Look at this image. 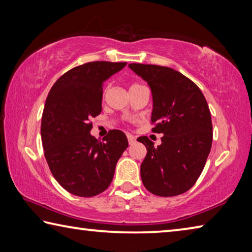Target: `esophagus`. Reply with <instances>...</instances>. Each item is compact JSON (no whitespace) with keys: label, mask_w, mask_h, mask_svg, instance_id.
Returning <instances> with one entry per match:
<instances>
[{"label":"esophagus","mask_w":252,"mask_h":252,"mask_svg":"<svg viewBox=\"0 0 252 252\" xmlns=\"http://www.w3.org/2000/svg\"><path fill=\"white\" fill-rule=\"evenodd\" d=\"M127 139H128V143L131 145L136 142V138L131 134H127Z\"/></svg>","instance_id":"esophagus-1"}]
</instances>
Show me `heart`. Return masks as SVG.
Here are the masks:
<instances>
[{"label":"heart","instance_id":"1","mask_svg":"<svg viewBox=\"0 0 252 252\" xmlns=\"http://www.w3.org/2000/svg\"><path fill=\"white\" fill-rule=\"evenodd\" d=\"M138 85V84H133V85H131L130 87H134V86H137Z\"/></svg>","mask_w":252,"mask_h":252}]
</instances>
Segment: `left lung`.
<instances>
[{"instance_id": "1", "label": "left lung", "mask_w": 252, "mask_h": 252, "mask_svg": "<svg viewBox=\"0 0 252 252\" xmlns=\"http://www.w3.org/2000/svg\"><path fill=\"white\" fill-rule=\"evenodd\" d=\"M152 90L154 133L162 134L155 147L142 136L147 148L140 165L145 188L160 197L178 196L189 190L204 169L213 144V124L204 94L195 83L166 66L129 64Z\"/></svg>"}]
</instances>
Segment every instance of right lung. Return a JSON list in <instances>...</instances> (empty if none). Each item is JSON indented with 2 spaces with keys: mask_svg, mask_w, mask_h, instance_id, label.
<instances>
[{
  "mask_svg": "<svg viewBox=\"0 0 252 252\" xmlns=\"http://www.w3.org/2000/svg\"><path fill=\"white\" fill-rule=\"evenodd\" d=\"M126 64L97 61L76 66L48 93L41 124L44 156L57 183L75 196L93 197L107 189L128 147L126 135L117 129L103 142L96 139L90 123L101 112L104 82Z\"/></svg>",
  "mask_w": 252,
  "mask_h": 252,
  "instance_id": "1",
  "label": "right lung"
}]
</instances>
